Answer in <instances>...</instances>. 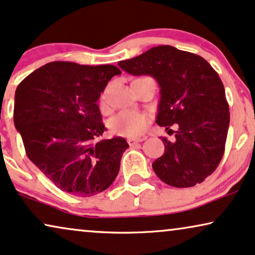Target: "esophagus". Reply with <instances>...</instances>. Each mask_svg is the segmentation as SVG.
Instances as JSON below:
<instances>
[{
  "instance_id": "obj_1",
  "label": "esophagus",
  "mask_w": 255,
  "mask_h": 255,
  "mask_svg": "<svg viewBox=\"0 0 255 255\" xmlns=\"http://www.w3.org/2000/svg\"><path fill=\"white\" fill-rule=\"evenodd\" d=\"M142 141H144L143 137H137V138L130 137V138H128V140H127L128 144H129V145H134V144H136V143H140V142H142Z\"/></svg>"
}]
</instances>
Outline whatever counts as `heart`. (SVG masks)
Listing matches in <instances>:
<instances>
[{"label":"heart","mask_w":255,"mask_h":255,"mask_svg":"<svg viewBox=\"0 0 255 255\" xmlns=\"http://www.w3.org/2000/svg\"><path fill=\"white\" fill-rule=\"evenodd\" d=\"M101 99H106V93L103 94ZM150 117L148 114L137 111H124L111 120L110 127L112 133L120 136H138L148 128Z\"/></svg>","instance_id":"heart-1"}]
</instances>
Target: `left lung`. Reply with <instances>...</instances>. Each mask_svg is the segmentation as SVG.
Segmentation results:
<instances>
[{
    "label": "left lung",
    "instance_id": "1",
    "mask_svg": "<svg viewBox=\"0 0 255 255\" xmlns=\"http://www.w3.org/2000/svg\"><path fill=\"white\" fill-rule=\"evenodd\" d=\"M119 66L133 76L154 77L161 87L156 124L177 125L174 142L161 137L164 154L152 163L158 178L190 188L216 170L225 151L230 108L224 85L198 54L170 45L151 47Z\"/></svg>",
    "mask_w": 255,
    "mask_h": 255
}]
</instances>
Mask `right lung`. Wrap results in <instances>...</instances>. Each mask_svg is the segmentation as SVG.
Returning <instances> with one entry per match:
<instances>
[{
    "label": "right lung",
    "instance_id": "obj_1",
    "mask_svg": "<svg viewBox=\"0 0 255 255\" xmlns=\"http://www.w3.org/2000/svg\"><path fill=\"white\" fill-rule=\"evenodd\" d=\"M114 65L51 62L24 78L15 92L13 124L30 161L63 191L91 197L110 188L128 145L101 140L106 127L97 105Z\"/></svg>",
    "mask_w": 255,
    "mask_h": 255
}]
</instances>
